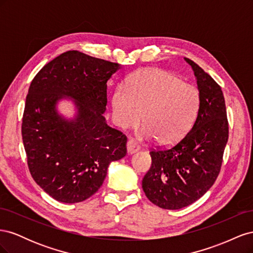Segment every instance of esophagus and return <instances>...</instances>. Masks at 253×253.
<instances>
[{"label":"esophagus","mask_w":253,"mask_h":253,"mask_svg":"<svg viewBox=\"0 0 253 253\" xmlns=\"http://www.w3.org/2000/svg\"><path fill=\"white\" fill-rule=\"evenodd\" d=\"M126 149L128 154H134L140 150V145L136 142L135 139H129L126 143Z\"/></svg>","instance_id":"1"}]
</instances>
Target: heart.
<instances>
[{
  "label": "heart",
  "instance_id": "b5f03b06",
  "mask_svg": "<svg viewBox=\"0 0 253 253\" xmlns=\"http://www.w3.org/2000/svg\"><path fill=\"white\" fill-rule=\"evenodd\" d=\"M200 91L177 76L158 68L137 72L127 87L119 85L112 98L115 122L124 128L141 121L140 135L155 137L162 144L180 140L192 126L200 110Z\"/></svg>",
  "mask_w": 253,
  "mask_h": 253
}]
</instances>
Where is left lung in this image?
Returning a JSON list of instances; mask_svg holds the SVG:
<instances>
[{"label":"left lung","mask_w":253,"mask_h":253,"mask_svg":"<svg viewBox=\"0 0 253 253\" xmlns=\"http://www.w3.org/2000/svg\"><path fill=\"white\" fill-rule=\"evenodd\" d=\"M201 104L190 132L165 150H152V166L142 179L150 202L177 210L201 198L216 180L223 164L229 126L220 86L192 60Z\"/></svg>","instance_id":"left-lung-1"}]
</instances>
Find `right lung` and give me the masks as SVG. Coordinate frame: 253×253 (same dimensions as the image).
I'll return each mask as SVG.
<instances>
[{
    "label": "right lung",
    "mask_w": 253,
    "mask_h": 253,
    "mask_svg": "<svg viewBox=\"0 0 253 253\" xmlns=\"http://www.w3.org/2000/svg\"><path fill=\"white\" fill-rule=\"evenodd\" d=\"M118 63L70 50L44 65L30 83L22 139L34 180L56 201L80 203L102 186L109 165L126 155V136L103 117L106 82ZM72 98L74 120L56 104Z\"/></svg>",
    "instance_id": "add662e5"
}]
</instances>
